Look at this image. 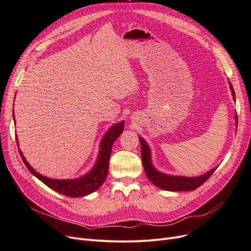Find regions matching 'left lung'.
I'll list each match as a JSON object with an SVG mask.
<instances>
[{
  "mask_svg": "<svg viewBox=\"0 0 251 251\" xmlns=\"http://www.w3.org/2000/svg\"><path fill=\"white\" fill-rule=\"evenodd\" d=\"M229 86L233 95V99L235 98V92L233 89L232 83L229 81ZM236 126H237V115L235 116ZM140 144H141V156L143 166H144V171L146 176L150 180V182L156 187L165 190V191H193L200 187L202 184L205 183L208 177L216 172L217 168H213L208 171L206 174L201 175L198 176H172L166 175L156 170V168L153 165L151 160V150L146 143V141L142 137H139Z\"/></svg>",
  "mask_w": 251,
  "mask_h": 251,
  "instance_id": "1",
  "label": "left lung"
}]
</instances>
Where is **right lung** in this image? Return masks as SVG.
I'll return each instance as SVG.
<instances>
[{
    "instance_id": "add662e5",
    "label": "right lung",
    "mask_w": 251,
    "mask_h": 251,
    "mask_svg": "<svg viewBox=\"0 0 251 251\" xmlns=\"http://www.w3.org/2000/svg\"><path fill=\"white\" fill-rule=\"evenodd\" d=\"M13 118H14V110H13ZM124 126H125V122L123 121L121 123L113 125L108 130H107L100 143L98 158L96 160V163H95V165L92 168V170L89 173H87L85 176L76 177V178H71V180H56V178H50L39 174L29 165L25 157L23 156V153L21 152L20 149H19V153L28 171L34 176H37L39 180L42 181L45 185L53 189L54 191H56V192L68 197H83L95 192V191L98 190L104 183L107 174H108L109 158L111 155V148L113 145V142L118 138L119 135L123 133ZM16 142H17V145L19 146L17 136H16Z\"/></svg>"
}]
</instances>
